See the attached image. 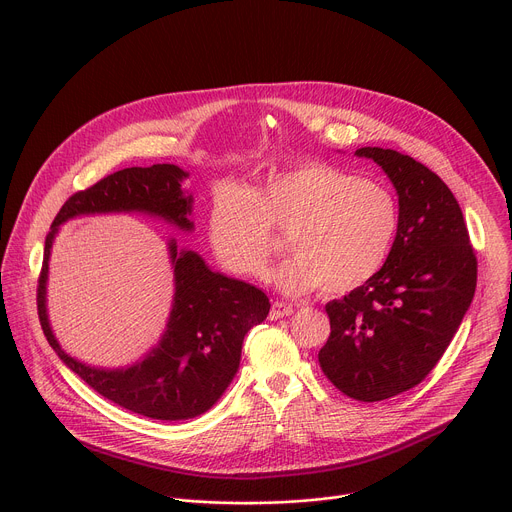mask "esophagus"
<instances>
[{
	"instance_id": "1",
	"label": "esophagus",
	"mask_w": 512,
	"mask_h": 512,
	"mask_svg": "<svg viewBox=\"0 0 512 512\" xmlns=\"http://www.w3.org/2000/svg\"><path fill=\"white\" fill-rule=\"evenodd\" d=\"M291 314H294V306L285 304V302H273L271 312H269V320H279V318H285V316H291Z\"/></svg>"
}]
</instances>
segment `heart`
I'll return each instance as SVG.
<instances>
[{"instance_id": "b5f03b06", "label": "heart", "mask_w": 512, "mask_h": 512, "mask_svg": "<svg viewBox=\"0 0 512 512\" xmlns=\"http://www.w3.org/2000/svg\"><path fill=\"white\" fill-rule=\"evenodd\" d=\"M397 227L399 208L387 186L324 162H302L251 190L218 184L206 235L227 271L263 279L275 253L271 229L287 233L289 257L275 269V285L294 296L322 285L340 296L381 271Z\"/></svg>"}]
</instances>
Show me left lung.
Returning a JSON list of instances; mask_svg holds the SVG:
<instances>
[{"label":"left lung","instance_id":"1","mask_svg":"<svg viewBox=\"0 0 512 512\" xmlns=\"http://www.w3.org/2000/svg\"><path fill=\"white\" fill-rule=\"evenodd\" d=\"M399 196V227L381 271L326 306L320 367L344 395L373 403L419 385L458 332L476 291V255L444 180L395 150L360 148Z\"/></svg>","mask_w":512,"mask_h":512}]
</instances>
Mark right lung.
<instances>
[{"instance_id": "1", "label": "right lung", "mask_w": 512, "mask_h": 512, "mask_svg": "<svg viewBox=\"0 0 512 512\" xmlns=\"http://www.w3.org/2000/svg\"><path fill=\"white\" fill-rule=\"evenodd\" d=\"M190 174L174 164L125 168L72 194L56 214L44 245L38 281V316L48 344L66 367L105 399L133 413L180 421L208 411L239 371L245 334L269 314V298L251 283L212 271L190 249L168 241L174 298L160 342L121 369L91 367L56 340L46 308L48 261L60 225L89 214H148L192 233V194L182 188Z\"/></svg>"}]
</instances>
